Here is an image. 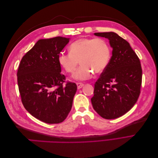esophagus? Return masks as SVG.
I'll use <instances>...</instances> for the list:
<instances>
[{"instance_id": "obj_1", "label": "esophagus", "mask_w": 158, "mask_h": 158, "mask_svg": "<svg viewBox=\"0 0 158 158\" xmlns=\"http://www.w3.org/2000/svg\"><path fill=\"white\" fill-rule=\"evenodd\" d=\"M76 85H77V88H78V89H80L81 88H82V87L84 86V84H83V83L76 82Z\"/></svg>"}]
</instances>
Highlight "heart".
I'll return each mask as SVG.
<instances>
[{"label":"heart","instance_id":"1","mask_svg":"<svg viewBox=\"0 0 158 158\" xmlns=\"http://www.w3.org/2000/svg\"><path fill=\"white\" fill-rule=\"evenodd\" d=\"M111 50L109 43L103 38H80L69 46V52H61L59 63L68 73L74 74L78 80H88L92 77L94 72L100 73L106 70L111 59Z\"/></svg>","mask_w":158,"mask_h":158}]
</instances>
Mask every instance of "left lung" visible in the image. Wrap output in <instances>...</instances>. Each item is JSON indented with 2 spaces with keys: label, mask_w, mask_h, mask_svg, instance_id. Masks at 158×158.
<instances>
[{
  "label": "left lung",
  "mask_w": 158,
  "mask_h": 158,
  "mask_svg": "<svg viewBox=\"0 0 158 158\" xmlns=\"http://www.w3.org/2000/svg\"><path fill=\"white\" fill-rule=\"evenodd\" d=\"M94 35L108 39L113 51L108 66L94 84L91 101L102 117L117 118L131 109L139 97L142 77L140 61L128 42L116 33Z\"/></svg>",
  "instance_id": "8db88e82"
}]
</instances>
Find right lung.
<instances>
[{"label": "right lung", "mask_w": 158, "mask_h": 158, "mask_svg": "<svg viewBox=\"0 0 158 158\" xmlns=\"http://www.w3.org/2000/svg\"><path fill=\"white\" fill-rule=\"evenodd\" d=\"M69 42V38L63 37L40 40L19 64L18 85L23 106L32 116L45 123L65 120L77 90L75 83L66 82L58 60Z\"/></svg>", "instance_id": "add662e5"}]
</instances>
